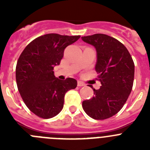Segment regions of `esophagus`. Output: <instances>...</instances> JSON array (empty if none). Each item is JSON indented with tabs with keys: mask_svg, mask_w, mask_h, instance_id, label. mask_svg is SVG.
Listing matches in <instances>:
<instances>
[{
	"mask_svg": "<svg viewBox=\"0 0 150 150\" xmlns=\"http://www.w3.org/2000/svg\"><path fill=\"white\" fill-rule=\"evenodd\" d=\"M77 86L79 87H82V86H86V84H85L84 83H83V82H81V81H78L77 82Z\"/></svg>",
	"mask_w": 150,
	"mask_h": 150,
	"instance_id": "esophagus-1",
	"label": "esophagus"
}]
</instances>
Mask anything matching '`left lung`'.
<instances>
[{"label":"left lung","instance_id":"left-lung-1","mask_svg":"<svg viewBox=\"0 0 150 150\" xmlns=\"http://www.w3.org/2000/svg\"><path fill=\"white\" fill-rule=\"evenodd\" d=\"M82 39L96 49L95 71L101 84L99 89L93 88L94 96L83 101L82 105L94 120H106L116 114L125 104L133 87L134 64L126 47L110 36L95 34Z\"/></svg>","mask_w":150,"mask_h":150}]
</instances>
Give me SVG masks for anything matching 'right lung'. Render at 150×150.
<instances>
[{"mask_svg":"<svg viewBox=\"0 0 150 150\" xmlns=\"http://www.w3.org/2000/svg\"><path fill=\"white\" fill-rule=\"evenodd\" d=\"M80 36L47 34L32 40L23 50L16 67L18 90L24 103L36 116L50 119L63 108L64 95L74 89L77 81L73 78L60 80L53 69L64 56V50Z\"/></svg>","mask_w":150,"mask_h":150,"instance_id":"right-lung-1","label":"right lung"}]
</instances>
